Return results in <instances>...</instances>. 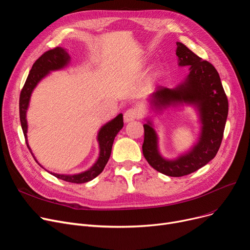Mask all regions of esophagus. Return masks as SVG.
<instances>
[{
    "mask_svg": "<svg viewBox=\"0 0 250 250\" xmlns=\"http://www.w3.org/2000/svg\"><path fill=\"white\" fill-rule=\"evenodd\" d=\"M140 116H141V112H140L139 109L129 108L125 112L124 120H125V123H130V122L137 120V118H139Z\"/></svg>",
    "mask_w": 250,
    "mask_h": 250,
    "instance_id": "34e87169",
    "label": "esophagus"
}]
</instances>
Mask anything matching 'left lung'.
<instances>
[{"mask_svg": "<svg viewBox=\"0 0 250 250\" xmlns=\"http://www.w3.org/2000/svg\"><path fill=\"white\" fill-rule=\"evenodd\" d=\"M176 45L178 65L188 67V74L174 88H157L148 98L149 106L156 113L170 107H192L200 124L198 139L187 151L168 159L160 152L158 133L152 116H148L144 125L143 144V154L148 163L157 171L172 177L190 174L214 158L221 146L228 116V99L214 65L183 43L176 42Z\"/></svg>", "mask_w": 250, "mask_h": 250, "instance_id": "obj_1", "label": "left lung"}]
</instances>
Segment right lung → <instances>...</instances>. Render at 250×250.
Returning a JSON list of instances; mask_svg holds the SVG:
<instances>
[{"mask_svg":"<svg viewBox=\"0 0 250 250\" xmlns=\"http://www.w3.org/2000/svg\"><path fill=\"white\" fill-rule=\"evenodd\" d=\"M70 62H71L70 55L68 54V51L62 47H57L44 52V54L33 63L20 94V99H19L20 122H21L23 134L26 140V144H27V147L30 153L32 154L35 161L42 168L44 167L36 160L35 156L32 153V150L28 144V139H27L28 124H27V118H26V114H27V110L29 107L32 92L34 91L38 83L51 72L60 71L64 69L65 67H68ZM123 126H124L123 113H120L118 115H116L113 120L109 121L106 124H104L99 128L98 134H97V142L99 146L98 158L95 161V163L89 169H87L86 171L76 173V174H59L51 171H47V170L44 168L45 171L56 176L59 179L72 182V183H85L92 179H94L103 171L105 165L107 164L111 154L114 138L116 137L118 132L123 128Z\"/></svg>","mask_w":250,"mask_h":250,"instance_id":"add662e5","label":"right lung"}]
</instances>
